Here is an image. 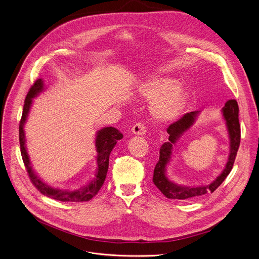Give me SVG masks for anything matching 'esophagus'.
I'll return each mask as SVG.
<instances>
[{
    "label": "esophagus",
    "mask_w": 259,
    "mask_h": 259,
    "mask_svg": "<svg viewBox=\"0 0 259 259\" xmlns=\"http://www.w3.org/2000/svg\"><path fill=\"white\" fill-rule=\"evenodd\" d=\"M132 132L135 135H143L146 132V127L143 123H136L133 127H132Z\"/></svg>",
    "instance_id": "1"
}]
</instances>
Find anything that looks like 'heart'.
Listing matches in <instances>:
<instances>
[{
	"label": "heart",
	"mask_w": 259,
	"mask_h": 259,
	"mask_svg": "<svg viewBox=\"0 0 259 259\" xmlns=\"http://www.w3.org/2000/svg\"><path fill=\"white\" fill-rule=\"evenodd\" d=\"M140 93L146 99L154 100L153 114L161 121L176 119L187 99L186 90L179 85H174V81L167 78L145 82L140 88Z\"/></svg>",
	"instance_id": "b5f03b06"
}]
</instances>
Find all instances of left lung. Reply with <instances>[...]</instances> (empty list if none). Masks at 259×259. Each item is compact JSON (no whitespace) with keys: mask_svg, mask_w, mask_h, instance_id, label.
<instances>
[{"mask_svg":"<svg viewBox=\"0 0 259 259\" xmlns=\"http://www.w3.org/2000/svg\"><path fill=\"white\" fill-rule=\"evenodd\" d=\"M198 113L199 112L188 113L186 115H183L178 121L172 123L167 129V133L169 134V141L165 142L160 147V157L154 169L153 181L155 183V186L168 199L191 200L200 196H204L208 193H213L220 186V184L225 181V179L233 169L236 156L240 146L241 127L239 123L238 102L235 99H230L226 102L225 106L223 107V114L227 122L228 130L230 134V140H231L230 156L224 171L221 172V174L214 181L208 184V186H200V187L178 186V184L170 181L166 176V167L170 161L174 143L194 124Z\"/></svg>","mask_w":259,"mask_h":259,"instance_id":"8db88e82","label":"left lung"}]
</instances>
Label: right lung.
<instances>
[{
    "label": "right lung",
    "mask_w": 259,
    "mask_h": 259,
    "mask_svg": "<svg viewBox=\"0 0 259 259\" xmlns=\"http://www.w3.org/2000/svg\"><path fill=\"white\" fill-rule=\"evenodd\" d=\"M44 89L43 81L41 79L36 80L33 85L30 87L29 91L27 92V95L24 100L23 105V112L19 123V144H20V153L21 157L25 166V169L28 173V177L30 181L32 182L33 186L36 188L41 194L44 196H47L51 199L61 201V202H87L90 201L101 189L102 184L104 183L107 169H108V160L110 152L113 151L114 146L116 145L117 141L122 139L123 134L114 127H106L97 132L95 144H96V151H97V172L95 175V178L88 184L87 187L71 191V192H65L61 190L53 189L46 183H44L36 174L33 172V170L30 167L29 158L25 149V136H24V130L23 126L26 121L29 108L32 102V98L38 95L42 90Z\"/></svg>",
    "instance_id": "obj_1"
}]
</instances>
